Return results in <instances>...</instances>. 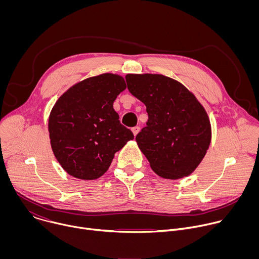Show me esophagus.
Returning a JSON list of instances; mask_svg holds the SVG:
<instances>
[{
    "instance_id": "obj_1",
    "label": "esophagus",
    "mask_w": 259,
    "mask_h": 259,
    "mask_svg": "<svg viewBox=\"0 0 259 259\" xmlns=\"http://www.w3.org/2000/svg\"><path fill=\"white\" fill-rule=\"evenodd\" d=\"M140 131V127L139 126H135V127H133L132 128V132H133V134H134V136H136L137 134H138V132Z\"/></svg>"
}]
</instances>
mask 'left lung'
Wrapping results in <instances>:
<instances>
[{"instance_id": "1", "label": "left lung", "mask_w": 259, "mask_h": 259, "mask_svg": "<svg viewBox=\"0 0 259 259\" xmlns=\"http://www.w3.org/2000/svg\"><path fill=\"white\" fill-rule=\"evenodd\" d=\"M129 92L146 106L149 120L136 135L140 151L159 176H189L211 142L205 108L181 83L163 75H127Z\"/></svg>"}]
</instances>
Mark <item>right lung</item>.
I'll return each mask as SVG.
<instances>
[{
    "instance_id": "right-lung-1",
    "label": "right lung",
    "mask_w": 259,
    "mask_h": 259,
    "mask_svg": "<svg viewBox=\"0 0 259 259\" xmlns=\"http://www.w3.org/2000/svg\"><path fill=\"white\" fill-rule=\"evenodd\" d=\"M125 89L121 76L102 73L73 85L54 104L48 125L51 147L69 175L85 180L102 176L115 154L134 138L113 106Z\"/></svg>"
}]
</instances>
